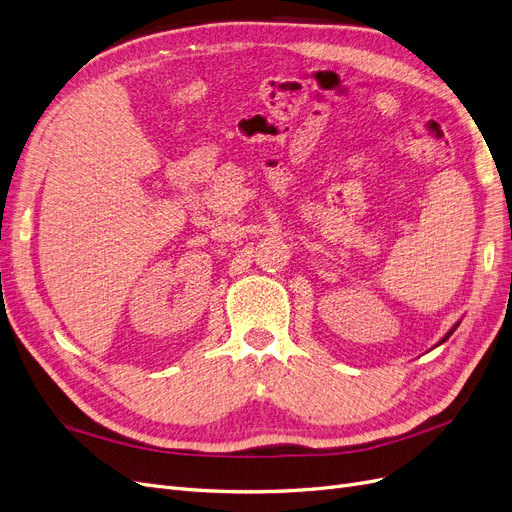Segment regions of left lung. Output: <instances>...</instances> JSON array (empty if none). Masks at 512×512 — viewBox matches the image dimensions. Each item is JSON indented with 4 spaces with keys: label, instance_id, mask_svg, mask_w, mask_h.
<instances>
[{
    "label": "left lung",
    "instance_id": "left-lung-1",
    "mask_svg": "<svg viewBox=\"0 0 512 512\" xmlns=\"http://www.w3.org/2000/svg\"><path fill=\"white\" fill-rule=\"evenodd\" d=\"M457 327H459V322H457V324H455V327H453V329H451V331H448V333H446V335H444V337H442V342H446V339H448V337H451V335H453V331H455V329H457ZM442 342H440V344H442Z\"/></svg>",
    "mask_w": 512,
    "mask_h": 512
}]
</instances>
